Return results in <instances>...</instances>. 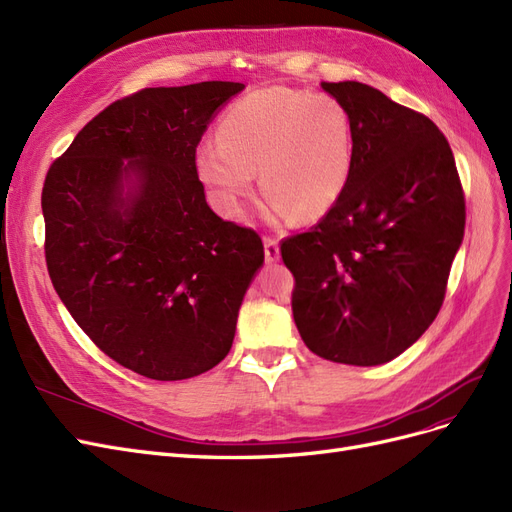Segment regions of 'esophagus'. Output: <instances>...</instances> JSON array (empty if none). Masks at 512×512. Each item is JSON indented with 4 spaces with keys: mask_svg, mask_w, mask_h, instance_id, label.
Here are the masks:
<instances>
[{
    "mask_svg": "<svg viewBox=\"0 0 512 512\" xmlns=\"http://www.w3.org/2000/svg\"><path fill=\"white\" fill-rule=\"evenodd\" d=\"M263 255H266L268 263H274L280 259V249L274 238H263Z\"/></svg>",
    "mask_w": 512,
    "mask_h": 512,
    "instance_id": "34e87169",
    "label": "esophagus"
}]
</instances>
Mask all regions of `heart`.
<instances>
[{
    "label": "heart",
    "mask_w": 512,
    "mask_h": 512,
    "mask_svg": "<svg viewBox=\"0 0 512 512\" xmlns=\"http://www.w3.org/2000/svg\"><path fill=\"white\" fill-rule=\"evenodd\" d=\"M217 136L197 146L195 172L229 217L251 197L257 170L272 217L300 221L332 210L353 170L349 110L327 93L255 89L229 106Z\"/></svg>",
    "instance_id": "heart-1"
}]
</instances>
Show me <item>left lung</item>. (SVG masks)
Instances as JSON below:
<instances>
[{
  "label": "left lung",
  "instance_id": "left-lung-1",
  "mask_svg": "<svg viewBox=\"0 0 512 512\" xmlns=\"http://www.w3.org/2000/svg\"><path fill=\"white\" fill-rule=\"evenodd\" d=\"M321 87L349 110L355 157L334 208L280 244L295 278L293 319L315 355L378 366L438 315L464 240V189L447 138L425 114L364 82Z\"/></svg>",
  "mask_w": 512,
  "mask_h": 512
}]
</instances>
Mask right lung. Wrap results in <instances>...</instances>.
Segmentation results:
<instances>
[{"label": "right lung", "instance_id": "right-lung-1", "mask_svg": "<svg viewBox=\"0 0 512 512\" xmlns=\"http://www.w3.org/2000/svg\"><path fill=\"white\" fill-rule=\"evenodd\" d=\"M242 82L142 89L104 108L46 174L44 255L74 321L110 359L183 381L232 349L263 244L206 204L195 148Z\"/></svg>", "mask_w": 512, "mask_h": 512}]
</instances>
